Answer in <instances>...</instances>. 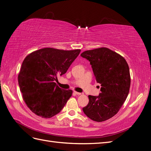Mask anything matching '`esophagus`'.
Listing matches in <instances>:
<instances>
[{
  "instance_id": "obj_1",
  "label": "esophagus",
  "mask_w": 151,
  "mask_h": 151,
  "mask_svg": "<svg viewBox=\"0 0 151 151\" xmlns=\"http://www.w3.org/2000/svg\"><path fill=\"white\" fill-rule=\"evenodd\" d=\"M74 93H75V94H76V95H81V94H82L81 93H78V92H76V91H74Z\"/></svg>"
}]
</instances>
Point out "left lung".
I'll use <instances>...</instances> for the list:
<instances>
[{"instance_id":"1","label":"left lung","mask_w":151,"mask_h":151,"mask_svg":"<svg viewBox=\"0 0 151 151\" xmlns=\"http://www.w3.org/2000/svg\"><path fill=\"white\" fill-rule=\"evenodd\" d=\"M80 56L90 62L96 82L101 84L99 95H89L83 111L93 121H106L118 113L128 96L129 65L123 57L106 47L86 51Z\"/></svg>"}]
</instances>
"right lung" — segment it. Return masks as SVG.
Masks as SVG:
<instances>
[{"mask_svg":"<svg viewBox=\"0 0 151 151\" xmlns=\"http://www.w3.org/2000/svg\"><path fill=\"white\" fill-rule=\"evenodd\" d=\"M80 51L46 47L31 52L24 60L19 85L24 101L33 113L50 118L64 108L73 91L60 88L54 82L57 75L67 72Z\"/></svg>","mask_w":151,"mask_h":151,"instance_id":"1","label":"right lung"}]
</instances>
